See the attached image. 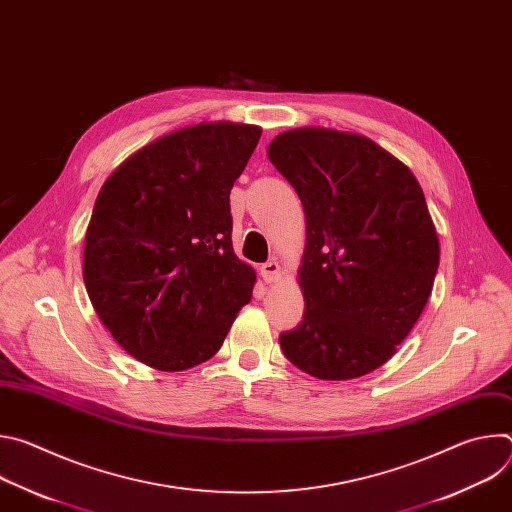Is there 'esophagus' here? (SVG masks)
Instances as JSON below:
<instances>
[{"instance_id":"esophagus-1","label":"esophagus","mask_w":512,"mask_h":512,"mask_svg":"<svg viewBox=\"0 0 512 512\" xmlns=\"http://www.w3.org/2000/svg\"><path fill=\"white\" fill-rule=\"evenodd\" d=\"M261 277L265 283H275L281 279V265L273 259V261H267L261 265Z\"/></svg>"}]
</instances>
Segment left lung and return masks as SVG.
Segmentation results:
<instances>
[{
    "instance_id": "8db88e82",
    "label": "left lung",
    "mask_w": 512,
    "mask_h": 512,
    "mask_svg": "<svg viewBox=\"0 0 512 512\" xmlns=\"http://www.w3.org/2000/svg\"><path fill=\"white\" fill-rule=\"evenodd\" d=\"M267 156L306 212V312L279 336L281 350L316 379L369 375L419 320L440 265L423 190L403 162L350 131L289 129Z\"/></svg>"
}]
</instances>
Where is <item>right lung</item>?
I'll list each match as a JSON object with an SVG mask.
<instances>
[{
  "mask_svg": "<svg viewBox=\"0 0 512 512\" xmlns=\"http://www.w3.org/2000/svg\"><path fill=\"white\" fill-rule=\"evenodd\" d=\"M261 127L188 125L143 145L103 184L85 237L91 304L117 344L158 371L223 346L255 271L233 251L231 188Z\"/></svg>",
  "mask_w": 512,
  "mask_h": 512,
  "instance_id": "1",
  "label": "right lung"
}]
</instances>
